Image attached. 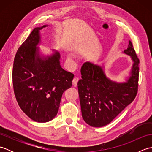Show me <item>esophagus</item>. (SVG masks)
<instances>
[{"instance_id": "34e87169", "label": "esophagus", "mask_w": 152, "mask_h": 152, "mask_svg": "<svg viewBox=\"0 0 152 152\" xmlns=\"http://www.w3.org/2000/svg\"><path fill=\"white\" fill-rule=\"evenodd\" d=\"M79 81V78L78 77H75L72 80V84L74 87H76L77 86V83H78V82Z\"/></svg>"}]
</instances>
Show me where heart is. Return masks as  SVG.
<instances>
[{"label": "heart", "mask_w": 152, "mask_h": 152, "mask_svg": "<svg viewBox=\"0 0 152 152\" xmlns=\"http://www.w3.org/2000/svg\"><path fill=\"white\" fill-rule=\"evenodd\" d=\"M70 57V58H71V56H70V57Z\"/></svg>", "instance_id": "heart-1"}]
</instances>
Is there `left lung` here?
<instances>
[{"label": "left lung", "mask_w": 152, "mask_h": 152, "mask_svg": "<svg viewBox=\"0 0 152 152\" xmlns=\"http://www.w3.org/2000/svg\"><path fill=\"white\" fill-rule=\"evenodd\" d=\"M123 53L129 56L133 61L125 82L108 78L102 65L86 62L81 68L82 79L78 82V89L82 114L83 120L91 127L110 124L137 95L139 59L131 41Z\"/></svg>", "instance_id": "8db88e82"}]
</instances>
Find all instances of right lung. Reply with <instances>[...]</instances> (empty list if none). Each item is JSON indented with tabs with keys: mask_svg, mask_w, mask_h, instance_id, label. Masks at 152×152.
<instances>
[{
	"mask_svg": "<svg viewBox=\"0 0 152 152\" xmlns=\"http://www.w3.org/2000/svg\"><path fill=\"white\" fill-rule=\"evenodd\" d=\"M34 28L19 47L12 72L14 94L19 106L33 121L45 123L56 117L63 92L72 85L74 74L60 64V53H40V30Z\"/></svg>",
	"mask_w": 152,
	"mask_h": 152,
	"instance_id": "1",
	"label": "right lung"
}]
</instances>
